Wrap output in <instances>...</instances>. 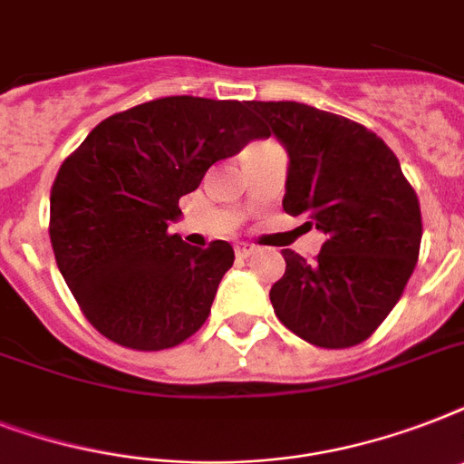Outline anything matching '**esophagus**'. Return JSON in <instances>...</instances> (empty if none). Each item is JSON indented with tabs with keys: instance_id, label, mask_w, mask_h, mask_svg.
<instances>
[{
	"instance_id": "1",
	"label": "esophagus",
	"mask_w": 464,
	"mask_h": 464,
	"mask_svg": "<svg viewBox=\"0 0 464 464\" xmlns=\"http://www.w3.org/2000/svg\"><path fill=\"white\" fill-rule=\"evenodd\" d=\"M253 253L255 246H250V243H238V246H236V255H238V257H250Z\"/></svg>"
}]
</instances>
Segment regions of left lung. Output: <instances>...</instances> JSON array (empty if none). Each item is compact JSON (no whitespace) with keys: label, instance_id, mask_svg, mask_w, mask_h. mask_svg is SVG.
Segmentation results:
<instances>
[{"label":"left lung","instance_id":"8db88e82","mask_svg":"<svg viewBox=\"0 0 464 464\" xmlns=\"http://www.w3.org/2000/svg\"><path fill=\"white\" fill-rule=\"evenodd\" d=\"M289 154L284 211L324 233L315 262L282 250L276 317L324 349L368 339L417 267L421 209L385 141L359 122L294 101H250Z\"/></svg>","mask_w":464,"mask_h":464}]
</instances>
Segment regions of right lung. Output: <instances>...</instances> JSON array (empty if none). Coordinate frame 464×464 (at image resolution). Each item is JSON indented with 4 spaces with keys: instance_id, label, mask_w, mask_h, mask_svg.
<instances>
[{
    "instance_id": "add662e5",
    "label": "right lung",
    "mask_w": 464,
    "mask_h": 464,
    "mask_svg": "<svg viewBox=\"0 0 464 464\" xmlns=\"http://www.w3.org/2000/svg\"><path fill=\"white\" fill-rule=\"evenodd\" d=\"M247 105L156 98L103 120L60 166L50 192L54 260L86 320L115 344L170 349L209 317L233 247L188 246L168 224L217 160L269 137Z\"/></svg>"
}]
</instances>
